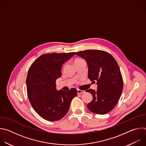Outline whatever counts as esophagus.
Here are the masks:
<instances>
[{
  "instance_id": "obj_1",
  "label": "esophagus",
  "mask_w": 146,
  "mask_h": 146,
  "mask_svg": "<svg viewBox=\"0 0 146 146\" xmlns=\"http://www.w3.org/2000/svg\"><path fill=\"white\" fill-rule=\"evenodd\" d=\"M77 94H82V93H84V92H85V91L80 90H79V89H77Z\"/></svg>"
}]
</instances>
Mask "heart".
<instances>
[{
    "mask_svg": "<svg viewBox=\"0 0 146 146\" xmlns=\"http://www.w3.org/2000/svg\"><path fill=\"white\" fill-rule=\"evenodd\" d=\"M80 59H76L74 60V62H76V61H77V60H80Z\"/></svg>",
    "mask_w": 146,
    "mask_h": 146,
    "instance_id": "obj_1",
    "label": "heart"
}]
</instances>
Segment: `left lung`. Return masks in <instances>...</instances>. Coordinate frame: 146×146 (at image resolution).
<instances>
[{
  "label": "left lung",
  "mask_w": 146,
  "mask_h": 146,
  "mask_svg": "<svg viewBox=\"0 0 146 146\" xmlns=\"http://www.w3.org/2000/svg\"><path fill=\"white\" fill-rule=\"evenodd\" d=\"M77 55L86 60L88 78L98 85L97 91L89 89L93 99L88 109L97 114H105L117 104L123 90V79L118 64L109 52L97 50L79 51Z\"/></svg>",
  "instance_id": "8db88e82"
}]
</instances>
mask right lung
Returning <instances> with one entry per match:
<instances>
[{
  "instance_id": "1",
  "label": "right lung",
  "mask_w": 146,
  "mask_h": 146,
  "mask_svg": "<svg viewBox=\"0 0 146 146\" xmlns=\"http://www.w3.org/2000/svg\"><path fill=\"white\" fill-rule=\"evenodd\" d=\"M76 52L51 53L41 55L29 69L26 83L28 97L35 111L43 119L55 121L68 112L76 88L56 90L55 82L59 78L62 65Z\"/></svg>"
}]
</instances>
